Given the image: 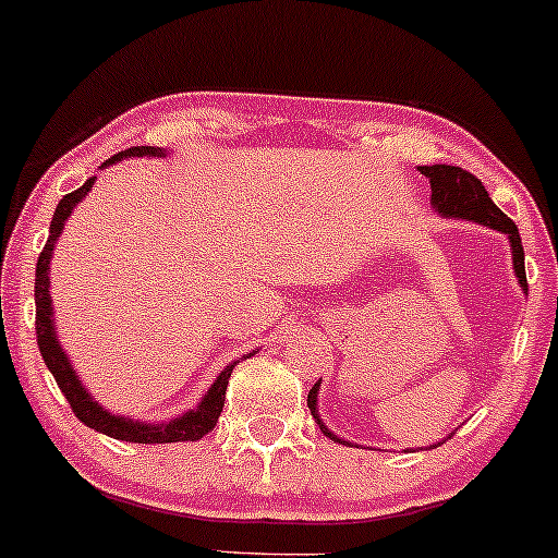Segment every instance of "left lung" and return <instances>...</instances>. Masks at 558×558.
I'll return each instance as SVG.
<instances>
[{"instance_id":"1","label":"left lung","mask_w":558,"mask_h":558,"mask_svg":"<svg viewBox=\"0 0 558 558\" xmlns=\"http://www.w3.org/2000/svg\"><path fill=\"white\" fill-rule=\"evenodd\" d=\"M418 173L429 178V185H432L429 202H432V209H435L439 217L476 222L481 227H489V230H497L507 238V243H510V253H512L514 277H518V284L522 287V292L527 294L525 253H522V240H520L518 225H514L512 219L492 202V196L486 194L484 183H481L476 175H471L469 170L456 168V165H418ZM318 393H320V380L315 383L311 388V393H307V405H311V414L315 418V424H318L323 435L331 437L333 442H347L343 437L333 435V432L326 426V422L320 418ZM450 435H456V432H450ZM347 445H352V442H347ZM437 445H429V447H437Z\"/></svg>"}]
</instances>
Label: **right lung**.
I'll return each mask as SVG.
<instances>
[{
  "label": "right lung",
  "instance_id": "right-lung-1",
  "mask_svg": "<svg viewBox=\"0 0 558 558\" xmlns=\"http://www.w3.org/2000/svg\"><path fill=\"white\" fill-rule=\"evenodd\" d=\"M168 149L162 147H132L126 153H119L108 157L100 168H111V165L129 160V157H165ZM98 178H89L85 185H80L77 191L66 194L61 198L57 211H53L51 227H48V240L44 253L38 256L36 266V333H38V349L44 356L46 367L51 369L53 380H57L59 390L66 396L69 405L77 414L82 424H87L89 429L100 432L113 439H123V442H142V445H165V442H196L206 432L215 429L219 414H222L225 405V390L227 380H230L235 362H230L222 373L217 375V380L211 383V388L206 390L194 409L183 411L181 416H173L170 422H142V418H129L123 414H113V411L102 409V405L89 396L85 383L80 380L77 369H74L72 360L61 347L59 333H57V320H53V300H51V258L57 240L64 232L66 219L72 217V211L77 209V204L85 198ZM253 354V352H251ZM247 354V356H251Z\"/></svg>",
  "mask_w": 558,
  "mask_h": 558
}]
</instances>
